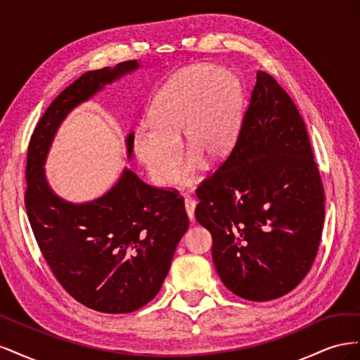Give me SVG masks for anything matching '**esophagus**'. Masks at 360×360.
I'll use <instances>...</instances> for the list:
<instances>
[{
  "label": "esophagus",
  "mask_w": 360,
  "mask_h": 360,
  "mask_svg": "<svg viewBox=\"0 0 360 360\" xmlns=\"http://www.w3.org/2000/svg\"><path fill=\"white\" fill-rule=\"evenodd\" d=\"M195 205H197V202H195L193 198H191V197L184 198V209H186V214L189 217V221H192V222L195 219Z\"/></svg>",
  "instance_id": "obj_1"
}]
</instances>
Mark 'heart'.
Returning <instances> with one entry per match:
<instances>
[{"label":"heart","mask_w":360,"mask_h":360,"mask_svg":"<svg viewBox=\"0 0 360 360\" xmlns=\"http://www.w3.org/2000/svg\"><path fill=\"white\" fill-rule=\"evenodd\" d=\"M242 97L240 81L226 69L200 64L174 76L153 103V124L139 126L134 139L135 153L153 181L168 186L177 177L181 135L191 151L180 172L183 184L200 179V156L222 158L234 143Z\"/></svg>","instance_id":"1"}]
</instances>
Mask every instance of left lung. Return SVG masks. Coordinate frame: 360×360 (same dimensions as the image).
<instances>
[{
	"mask_svg": "<svg viewBox=\"0 0 360 360\" xmlns=\"http://www.w3.org/2000/svg\"><path fill=\"white\" fill-rule=\"evenodd\" d=\"M224 285L252 302L296 288L320 246L324 192L307 126L274 76L258 70L236 144L197 191Z\"/></svg>",
	"mask_w": 360,
	"mask_h": 360,
	"instance_id": "8db88e82",
	"label": "left lung"
}]
</instances>
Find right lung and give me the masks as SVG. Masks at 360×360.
<instances>
[{
  "instance_id": "right-lung-1",
  "label": "right lung",
  "mask_w": 360,
  "mask_h": 360,
  "mask_svg": "<svg viewBox=\"0 0 360 360\" xmlns=\"http://www.w3.org/2000/svg\"><path fill=\"white\" fill-rule=\"evenodd\" d=\"M138 69L139 63L130 60L84 73L51 103L28 146L25 209L37 245L63 288L105 314L136 311L159 292L189 226L183 200L150 186L126 167L102 197L75 204L51 189L45 163L72 110ZM134 138V132L126 136L127 159Z\"/></svg>"
}]
</instances>
